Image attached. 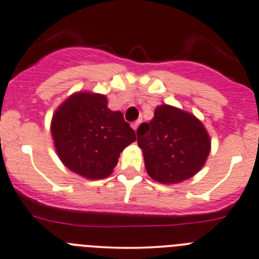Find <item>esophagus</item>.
Returning <instances> with one entry per match:
<instances>
[{"mask_svg":"<svg viewBox=\"0 0 259 259\" xmlns=\"http://www.w3.org/2000/svg\"><path fill=\"white\" fill-rule=\"evenodd\" d=\"M140 123H141V119H138V121H136L135 123H132V128L135 130V131H137L138 126H140Z\"/></svg>","mask_w":259,"mask_h":259,"instance_id":"esophagus-1","label":"esophagus"}]
</instances>
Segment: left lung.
I'll return each mask as SVG.
<instances>
[{"mask_svg": "<svg viewBox=\"0 0 259 259\" xmlns=\"http://www.w3.org/2000/svg\"><path fill=\"white\" fill-rule=\"evenodd\" d=\"M137 136L147 174L162 184L190 179L210 152V140L201 122L167 104L155 109L153 118L141 124Z\"/></svg>", "mask_w": 259, "mask_h": 259, "instance_id": "left-lung-1", "label": "left lung"}]
</instances>
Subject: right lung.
<instances>
[{"instance_id":"add662e5","label":"right lung","mask_w":259,"mask_h":259,"mask_svg":"<svg viewBox=\"0 0 259 259\" xmlns=\"http://www.w3.org/2000/svg\"><path fill=\"white\" fill-rule=\"evenodd\" d=\"M56 152L69 170L87 179L112 174L119 153L136 140L121 112L102 94L76 93L55 112L51 123Z\"/></svg>"}]
</instances>
